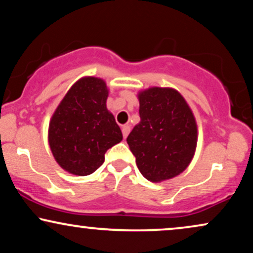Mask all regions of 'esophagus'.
Here are the masks:
<instances>
[{
  "instance_id": "esophagus-1",
  "label": "esophagus",
  "mask_w": 253,
  "mask_h": 253,
  "mask_svg": "<svg viewBox=\"0 0 253 253\" xmlns=\"http://www.w3.org/2000/svg\"><path fill=\"white\" fill-rule=\"evenodd\" d=\"M129 132H130V127H129V126H123V135H124V139H126V137L128 136Z\"/></svg>"
}]
</instances>
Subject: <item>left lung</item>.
<instances>
[{
    "instance_id": "obj_1",
    "label": "left lung",
    "mask_w": 253,
    "mask_h": 253,
    "mask_svg": "<svg viewBox=\"0 0 253 253\" xmlns=\"http://www.w3.org/2000/svg\"><path fill=\"white\" fill-rule=\"evenodd\" d=\"M140 123L127 137L143 177L162 182L190 165L197 146V124L181 93L171 87H149L137 93Z\"/></svg>"
}]
</instances>
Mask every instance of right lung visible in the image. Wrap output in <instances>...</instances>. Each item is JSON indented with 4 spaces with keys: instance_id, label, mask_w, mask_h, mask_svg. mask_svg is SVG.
<instances>
[{
    "instance_id": "add662e5",
    "label": "right lung",
    "mask_w": 253,
    "mask_h": 253,
    "mask_svg": "<svg viewBox=\"0 0 253 253\" xmlns=\"http://www.w3.org/2000/svg\"><path fill=\"white\" fill-rule=\"evenodd\" d=\"M108 88L97 77H83L62 99L49 124V146L60 167L86 176L105 161V153L123 140L107 110Z\"/></svg>"
}]
</instances>
